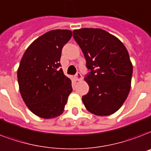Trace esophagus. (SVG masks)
I'll list each match as a JSON object with an SVG mask.
<instances>
[{
    "mask_svg": "<svg viewBox=\"0 0 151 151\" xmlns=\"http://www.w3.org/2000/svg\"><path fill=\"white\" fill-rule=\"evenodd\" d=\"M75 79L76 81H81L82 79H83V77H82V75L81 74V73H77V74L75 75Z\"/></svg>",
    "mask_w": 151,
    "mask_h": 151,
    "instance_id": "1",
    "label": "esophagus"
}]
</instances>
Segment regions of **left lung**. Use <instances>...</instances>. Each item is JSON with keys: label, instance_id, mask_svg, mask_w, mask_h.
Returning a JSON list of instances; mask_svg holds the SVG:
<instances>
[{"label": "left lung", "instance_id": "1", "mask_svg": "<svg viewBox=\"0 0 151 151\" xmlns=\"http://www.w3.org/2000/svg\"><path fill=\"white\" fill-rule=\"evenodd\" d=\"M73 33L90 70L85 78L89 90L82 96L84 105L96 116L115 113L131 89L133 66L127 50L118 38L101 28H81Z\"/></svg>", "mask_w": 151, "mask_h": 151}]
</instances>
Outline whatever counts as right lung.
<instances>
[{"instance_id": "1", "label": "right lung", "mask_w": 151, "mask_h": 151, "mask_svg": "<svg viewBox=\"0 0 151 151\" xmlns=\"http://www.w3.org/2000/svg\"><path fill=\"white\" fill-rule=\"evenodd\" d=\"M71 37L70 30L47 32L31 43L21 58L19 92L30 111L40 118L60 116L73 90L70 79L58 70L62 49Z\"/></svg>"}]
</instances>
